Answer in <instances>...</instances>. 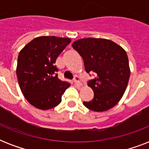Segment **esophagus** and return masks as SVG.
Listing matches in <instances>:
<instances>
[{
    "mask_svg": "<svg viewBox=\"0 0 149 149\" xmlns=\"http://www.w3.org/2000/svg\"><path fill=\"white\" fill-rule=\"evenodd\" d=\"M74 84L75 85H77V86H82V84L80 83V79H79V78L77 77V76H76L74 78Z\"/></svg>",
    "mask_w": 149,
    "mask_h": 149,
    "instance_id": "esophagus-1",
    "label": "esophagus"
}]
</instances>
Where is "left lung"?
I'll return each mask as SVG.
<instances>
[{
  "label": "left lung",
  "mask_w": 149,
  "mask_h": 149,
  "mask_svg": "<svg viewBox=\"0 0 149 149\" xmlns=\"http://www.w3.org/2000/svg\"><path fill=\"white\" fill-rule=\"evenodd\" d=\"M84 59L86 72H94L95 78L88 86L94 97L84 105L96 112L113 107L122 98L130 77L128 58L124 49L105 38H81L72 44Z\"/></svg>",
  "instance_id": "obj_1"
}]
</instances>
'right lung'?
I'll return each mask as SVG.
<instances>
[{
    "label": "right lung",
    "mask_w": 149,
    "mask_h": 149,
    "mask_svg": "<svg viewBox=\"0 0 149 149\" xmlns=\"http://www.w3.org/2000/svg\"><path fill=\"white\" fill-rule=\"evenodd\" d=\"M71 42L70 38L40 36L19 52L16 68L17 81L25 99L40 110H49L60 104L70 86L58 79L56 58Z\"/></svg>",
    "instance_id": "right-lung-1"
}]
</instances>
